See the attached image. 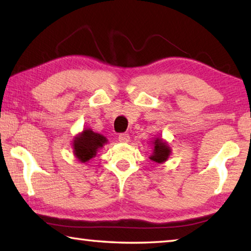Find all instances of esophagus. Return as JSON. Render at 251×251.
<instances>
[{"label":"esophagus","instance_id":"1","mask_svg":"<svg viewBox=\"0 0 251 251\" xmlns=\"http://www.w3.org/2000/svg\"><path fill=\"white\" fill-rule=\"evenodd\" d=\"M129 139H130L129 135L126 134V133H122V134L118 135V141L122 142V143H128Z\"/></svg>","mask_w":251,"mask_h":251}]
</instances>
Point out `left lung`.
I'll use <instances>...</instances> for the list:
<instances>
[{
	"instance_id": "1",
	"label": "left lung",
	"mask_w": 251,
	"mask_h": 251,
	"mask_svg": "<svg viewBox=\"0 0 251 251\" xmlns=\"http://www.w3.org/2000/svg\"><path fill=\"white\" fill-rule=\"evenodd\" d=\"M154 145V152H152L151 159L156 161V163H164L165 160H167L169 154H171V148L166 143L161 142V139H156Z\"/></svg>"
}]
</instances>
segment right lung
<instances>
[{
  "label": "right lung",
  "instance_id": "right-lung-1",
  "mask_svg": "<svg viewBox=\"0 0 251 251\" xmlns=\"http://www.w3.org/2000/svg\"><path fill=\"white\" fill-rule=\"evenodd\" d=\"M106 138L91 129H85L74 139V152L77 158L86 163L96 155L99 148L103 147Z\"/></svg>",
  "mask_w": 251,
  "mask_h": 251
}]
</instances>
